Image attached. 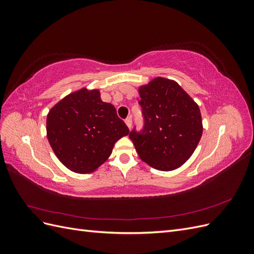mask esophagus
I'll return each instance as SVG.
<instances>
[{
    "label": "esophagus",
    "mask_w": 254,
    "mask_h": 254,
    "mask_svg": "<svg viewBox=\"0 0 254 254\" xmlns=\"http://www.w3.org/2000/svg\"><path fill=\"white\" fill-rule=\"evenodd\" d=\"M125 123H126V125L128 126V128H130V127H131V124H132V119L130 118V117L126 118L125 119Z\"/></svg>",
    "instance_id": "obj_1"
}]
</instances>
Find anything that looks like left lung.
<instances>
[{
  "label": "left lung",
  "mask_w": 254,
  "mask_h": 254,
  "mask_svg": "<svg viewBox=\"0 0 254 254\" xmlns=\"http://www.w3.org/2000/svg\"><path fill=\"white\" fill-rule=\"evenodd\" d=\"M143 126L129 137L139 157L159 171H173L191 156L202 134L197 104L178 83L155 78L140 89Z\"/></svg>",
  "instance_id": "obj_1"
}]
</instances>
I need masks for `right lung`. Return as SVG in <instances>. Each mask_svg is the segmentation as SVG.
Wrapping results in <instances>:
<instances>
[{
	"label": "right lung",
	"mask_w": 254,
	"mask_h": 254,
	"mask_svg": "<svg viewBox=\"0 0 254 254\" xmlns=\"http://www.w3.org/2000/svg\"><path fill=\"white\" fill-rule=\"evenodd\" d=\"M47 133L61 163L72 172L87 174L110 157L115 142L129 129L114 106L102 101L98 90L81 89L51 109Z\"/></svg>",
	"instance_id": "1"
}]
</instances>
